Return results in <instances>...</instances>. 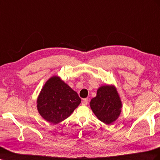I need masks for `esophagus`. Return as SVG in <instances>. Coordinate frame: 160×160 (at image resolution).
<instances>
[{"instance_id": "esophagus-1", "label": "esophagus", "mask_w": 160, "mask_h": 160, "mask_svg": "<svg viewBox=\"0 0 160 160\" xmlns=\"http://www.w3.org/2000/svg\"><path fill=\"white\" fill-rule=\"evenodd\" d=\"M88 98H85V99H83V102H82V105L85 106V105L88 104Z\"/></svg>"}]
</instances>
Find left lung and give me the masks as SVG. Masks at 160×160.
Listing matches in <instances>:
<instances>
[{"mask_svg":"<svg viewBox=\"0 0 160 160\" xmlns=\"http://www.w3.org/2000/svg\"><path fill=\"white\" fill-rule=\"evenodd\" d=\"M89 105L96 117L108 125L115 122L122 111V102L113 85L99 88L96 96L91 100Z\"/></svg>","mask_w":160,"mask_h":160,"instance_id":"left-lung-1","label":"left lung"}]
</instances>
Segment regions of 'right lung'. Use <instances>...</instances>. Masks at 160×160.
I'll use <instances>...</instances> for the list:
<instances>
[{
	"label": "right lung",
	"instance_id": "right-lung-1",
	"mask_svg": "<svg viewBox=\"0 0 160 160\" xmlns=\"http://www.w3.org/2000/svg\"><path fill=\"white\" fill-rule=\"evenodd\" d=\"M81 102L77 93L55 75L41 89L37 98V109L46 121L57 124L70 116Z\"/></svg>",
	"mask_w": 160,
	"mask_h": 160
}]
</instances>
